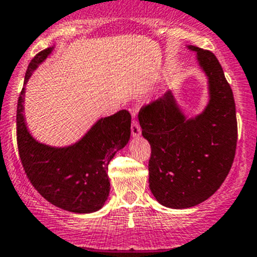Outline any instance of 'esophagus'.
Wrapping results in <instances>:
<instances>
[{
    "mask_svg": "<svg viewBox=\"0 0 257 257\" xmlns=\"http://www.w3.org/2000/svg\"><path fill=\"white\" fill-rule=\"evenodd\" d=\"M134 118H136V114H134ZM132 136L133 137H139L142 134V128H140L139 123H138L137 119H133V123H132Z\"/></svg>",
    "mask_w": 257,
    "mask_h": 257,
    "instance_id": "esophagus-1",
    "label": "esophagus"
}]
</instances>
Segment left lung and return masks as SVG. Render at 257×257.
<instances>
[{
	"mask_svg": "<svg viewBox=\"0 0 257 257\" xmlns=\"http://www.w3.org/2000/svg\"><path fill=\"white\" fill-rule=\"evenodd\" d=\"M207 75L209 102L203 112L187 118L174 93L147 104L139 112L142 134L150 143L149 187L159 203L183 209L209 198L228 176L235 156V102L221 65L209 50L194 45Z\"/></svg>",
	"mask_w": 257,
	"mask_h": 257,
	"instance_id": "left-lung-1",
	"label": "left lung"
}]
</instances>
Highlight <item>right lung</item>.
Wrapping results in <instances>:
<instances>
[{
	"label": "right lung",
	"mask_w": 257,
	"mask_h": 257,
	"mask_svg": "<svg viewBox=\"0 0 257 257\" xmlns=\"http://www.w3.org/2000/svg\"><path fill=\"white\" fill-rule=\"evenodd\" d=\"M51 50L48 48L32 59L24 85ZM24 93L23 87L17 104V144L27 177L48 202L61 209L74 213L101 209L109 194L108 164L131 138V113L121 109L101 118L77 143L54 148L29 134L23 115Z\"/></svg>",
	"instance_id": "1"
}]
</instances>
